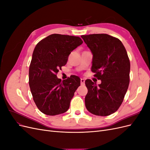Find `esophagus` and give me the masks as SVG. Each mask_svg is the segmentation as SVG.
Here are the masks:
<instances>
[{
	"mask_svg": "<svg viewBox=\"0 0 150 150\" xmlns=\"http://www.w3.org/2000/svg\"><path fill=\"white\" fill-rule=\"evenodd\" d=\"M84 83H85V80L84 79H81V84L84 85Z\"/></svg>",
	"mask_w": 150,
	"mask_h": 150,
	"instance_id": "34e87169",
	"label": "esophagus"
}]
</instances>
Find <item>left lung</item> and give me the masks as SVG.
I'll return each instance as SVG.
<instances>
[{"instance_id":"8db88e82","label":"left lung","mask_w":150,"mask_h":150,"mask_svg":"<svg viewBox=\"0 0 150 150\" xmlns=\"http://www.w3.org/2000/svg\"><path fill=\"white\" fill-rule=\"evenodd\" d=\"M81 38L93 54L91 71L101 81L97 85L91 79L86 80V108L95 115H110L118 110L128 88V54L120 39L108 34L84 35Z\"/></svg>"}]
</instances>
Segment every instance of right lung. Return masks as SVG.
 <instances>
[{"label":"right lung","mask_w":150,"mask_h":150,"mask_svg":"<svg viewBox=\"0 0 150 150\" xmlns=\"http://www.w3.org/2000/svg\"><path fill=\"white\" fill-rule=\"evenodd\" d=\"M76 36L53 34L40 40L34 50L29 71V84L34 101L44 114L55 116L67 111L78 76L61 81L56 74L65 66L71 52L83 44Z\"/></svg>","instance_id":"add662e5"}]
</instances>
